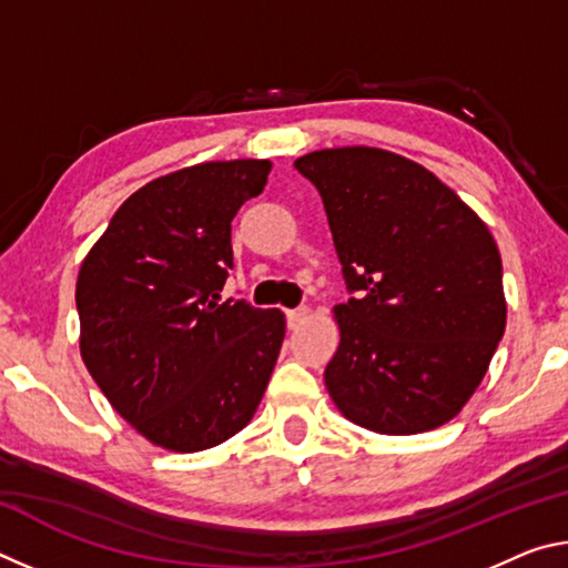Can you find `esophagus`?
<instances>
[{
	"instance_id": "34e87169",
	"label": "esophagus",
	"mask_w": 568,
	"mask_h": 568,
	"mask_svg": "<svg viewBox=\"0 0 568 568\" xmlns=\"http://www.w3.org/2000/svg\"><path fill=\"white\" fill-rule=\"evenodd\" d=\"M307 307H295V311H287V325H291V328H297V325H301L305 318H307Z\"/></svg>"
}]
</instances>
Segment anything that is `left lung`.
Returning a JSON list of instances; mask_svg holds the SVG:
<instances>
[{
    "label": "left lung",
    "mask_w": 568,
    "mask_h": 568,
    "mask_svg": "<svg viewBox=\"0 0 568 568\" xmlns=\"http://www.w3.org/2000/svg\"><path fill=\"white\" fill-rule=\"evenodd\" d=\"M348 291L325 386L355 426L410 436L444 426L484 381L506 331L501 255L484 220L434 172L378 148L315 150Z\"/></svg>",
    "instance_id": "obj_1"
}]
</instances>
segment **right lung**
I'll list each match as a JSON object with an SVG mask.
<instances>
[{"label":"right lung","mask_w":568,"mask_h":568,"mask_svg":"<svg viewBox=\"0 0 568 568\" xmlns=\"http://www.w3.org/2000/svg\"><path fill=\"white\" fill-rule=\"evenodd\" d=\"M271 160L200 162L124 200L77 275L80 353L112 408L150 444L195 454L261 406L285 315L220 303L230 223Z\"/></svg>","instance_id":"1"}]
</instances>
